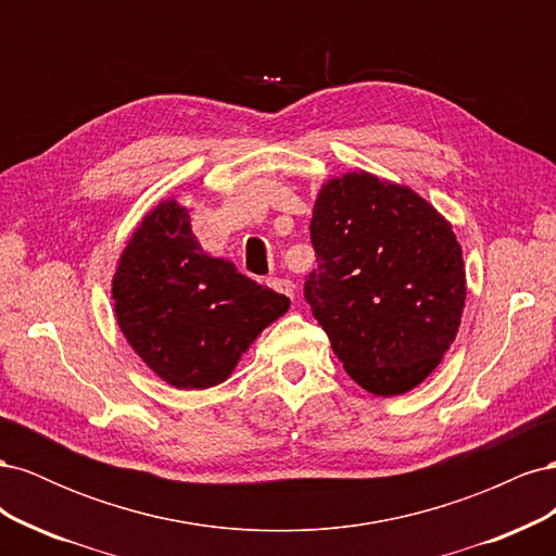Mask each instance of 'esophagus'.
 Here are the masks:
<instances>
[{
	"mask_svg": "<svg viewBox=\"0 0 556 556\" xmlns=\"http://www.w3.org/2000/svg\"><path fill=\"white\" fill-rule=\"evenodd\" d=\"M268 288L285 294L288 299H294V285L288 278H268Z\"/></svg>",
	"mask_w": 556,
	"mask_h": 556,
	"instance_id": "esophagus-1",
	"label": "esophagus"
}]
</instances>
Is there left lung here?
Masks as SVG:
<instances>
[{
    "mask_svg": "<svg viewBox=\"0 0 556 556\" xmlns=\"http://www.w3.org/2000/svg\"><path fill=\"white\" fill-rule=\"evenodd\" d=\"M304 294L348 376L378 396L406 394L450 350L466 271L452 225L406 185L352 172L319 190Z\"/></svg>",
    "mask_w": 556,
    "mask_h": 556,
    "instance_id": "obj_1",
    "label": "left lung"
}]
</instances>
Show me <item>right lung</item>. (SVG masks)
<instances>
[{
  "instance_id": "1",
  "label": "right lung",
  "mask_w": 556,
  "mask_h": 556,
  "mask_svg": "<svg viewBox=\"0 0 556 556\" xmlns=\"http://www.w3.org/2000/svg\"><path fill=\"white\" fill-rule=\"evenodd\" d=\"M117 327L134 352L176 390H206L237 368L290 299L206 255L190 211L160 201L134 229L113 276Z\"/></svg>"
}]
</instances>
